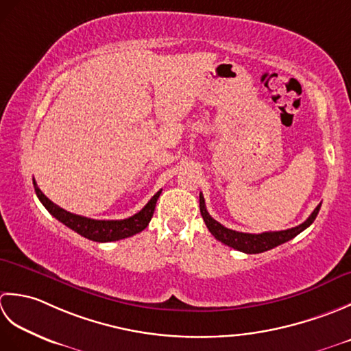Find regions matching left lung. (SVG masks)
Instances as JSON below:
<instances>
[{"label": "left lung", "mask_w": 351, "mask_h": 351, "mask_svg": "<svg viewBox=\"0 0 351 351\" xmlns=\"http://www.w3.org/2000/svg\"><path fill=\"white\" fill-rule=\"evenodd\" d=\"M319 207L321 204L315 207V210L311 213V217L307 218L304 223H302L297 227H292V228H288V230H280V232H263L259 234H254V233L236 232V230H232V228L224 227L223 224H219L218 221H215L209 215V212L206 209L203 194H199V212H202V217L204 219L207 228H209V232L215 236L218 241L223 242V244L232 247L234 250H239V252L247 253V254L268 252V250L280 244H285V242L295 238L297 234L302 233L304 228L309 227L313 221H315L319 212Z\"/></svg>", "instance_id": "1"}]
</instances>
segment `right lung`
<instances>
[{"mask_svg":"<svg viewBox=\"0 0 351 351\" xmlns=\"http://www.w3.org/2000/svg\"><path fill=\"white\" fill-rule=\"evenodd\" d=\"M33 184H34L36 195H38V198L40 199V203L45 206V209L51 213L56 219H59L60 223L69 227L71 230H74L78 234H82L83 238H88V239L95 241V242L119 241V239L128 238V236H133V234L144 230L149 221H152L157 198H159L160 192H162V191H159L157 194H154V197L144 206V209L139 210L138 213H134V215L130 218H125V219H90L86 217L75 215V213H71L65 209H62V207H59L57 204H54L51 199L42 194V191L38 188L34 178H33Z\"/></svg>","mask_w":351,"mask_h":351,"instance_id":"1","label":"right lung"}]
</instances>
